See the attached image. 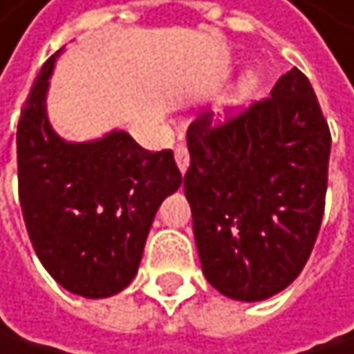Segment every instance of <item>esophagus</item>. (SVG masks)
<instances>
[{
  "label": "esophagus",
  "instance_id": "1",
  "mask_svg": "<svg viewBox=\"0 0 354 354\" xmlns=\"http://www.w3.org/2000/svg\"><path fill=\"white\" fill-rule=\"evenodd\" d=\"M174 157H176V163H178V169L185 174V171L189 169V151H187V146H185V144H178V146H176Z\"/></svg>",
  "mask_w": 354,
  "mask_h": 354
}]
</instances>
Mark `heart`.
Listing matches in <instances>:
<instances>
[{"instance_id":"obj_1","label":"heart","mask_w":354,"mask_h":354,"mask_svg":"<svg viewBox=\"0 0 354 354\" xmlns=\"http://www.w3.org/2000/svg\"><path fill=\"white\" fill-rule=\"evenodd\" d=\"M254 88H257V78L252 74L242 76L240 82H238V86H236V91H234V95H231V104H234V106L244 104L250 97V95L254 93Z\"/></svg>"}]
</instances>
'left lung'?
Segmentation results:
<instances>
[{
    "label": "left lung",
    "instance_id": "obj_1",
    "mask_svg": "<svg viewBox=\"0 0 354 354\" xmlns=\"http://www.w3.org/2000/svg\"><path fill=\"white\" fill-rule=\"evenodd\" d=\"M187 146L185 195L206 280L238 301L287 289L325 210L331 136L310 80L293 67L268 100L218 127L201 114Z\"/></svg>",
    "mask_w": 354,
    "mask_h": 354
}]
</instances>
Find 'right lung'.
<instances>
[{
    "instance_id": "obj_1",
    "label": "right lung",
    "mask_w": 354,
    "mask_h": 354,
    "mask_svg": "<svg viewBox=\"0 0 354 354\" xmlns=\"http://www.w3.org/2000/svg\"><path fill=\"white\" fill-rule=\"evenodd\" d=\"M61 50L42 65L21 112V208L46 272L70 293L102 299L136 278L155 214L183 176L171 151L148 153L123 129L91 142L53 129L46 95Z\"/></svg>"
}]
</instances>
